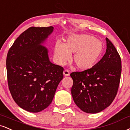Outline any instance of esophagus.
<instances>
[{
  "label": "esophagus",
  "instance_id": "1",
  "mask_svg": "<svg viewBox=\"0 0 130 130\" xmlns=\"http://www.w3.org/2000/svg\"><path fill=\"white\" fill-rule=\"evenodd\" d=\"M63 75L65 76H68L70 75V71L68 70H65L63 71Z\"/></svg>",
  "mask_w": 130,
  "mask_h": 130
}]
</instances>
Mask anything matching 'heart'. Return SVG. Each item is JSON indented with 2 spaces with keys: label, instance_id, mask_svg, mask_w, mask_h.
Masks as SVG:
<instances>
[{
  "label": "heart",
  "instance_id": "b5f03b06",
  "mask_svg": "<svg viewBox=\"0 0 130 130\" xmlns=\"http://www.w3.org/2000/svg\"><path fill=\"white\" fill-rule=\"evenodd\" d=\"M104 46L99 40L89 34H71L65 43L57 41L54 46V60L63 65L71 59L79 69L89 70L96 65L102 54Z\"/></svg>",
  "mask_w": 130,
  "mask_h": 130
}]
</instances>
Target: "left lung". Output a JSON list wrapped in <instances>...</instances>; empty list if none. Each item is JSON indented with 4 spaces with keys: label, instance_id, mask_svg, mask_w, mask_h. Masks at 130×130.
Masks as SVG:
<instances>
[{
    "label": "left lung",
    "instance_id": "obj_1",
    "mask_svg": "<svg viewBox=\"0 0 130 130\" xmlns=\"http://www.w3.org/2000/svg\"><path fill=\"white\" fill-rule=\"evenodd\" d=\"M104 57L93 68L73 72L71 94L75 104L87 113H98L110 106L118 93L122 71L121 59L108 38Z\"/></svg>",
    "mask_w": 130,
    "mask_h": 130
}]
</instances>
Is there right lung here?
<instances>
[{"instance_id":"1","label":"right lung","mask_w":130,"mask_h":130,"mask_svg":"<svg viewBox=\"0 0 130 130\" xmlns=\"http://www.w3.org/2000/svg\"><path fill=\"white\" fill-rule=\"evenodd\" d=\"M54 28L32 27L15 40L7 54L9 90L20 108L37 112L52 102L63 68L50 62L48 50L41 45Z\"/></svg>"}]
</instances>
